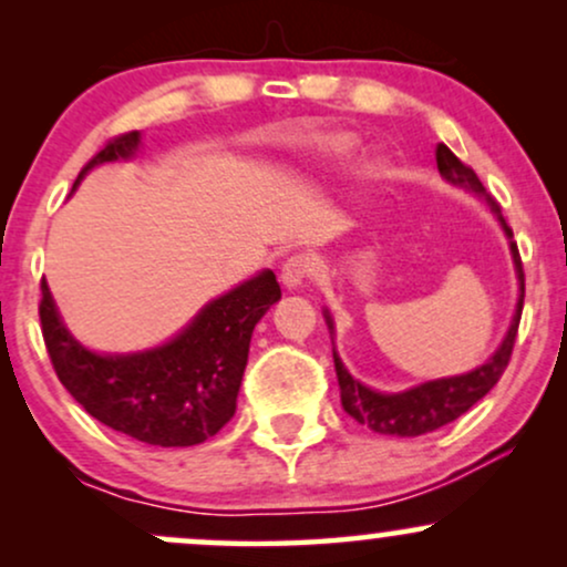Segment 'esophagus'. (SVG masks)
<instances>
[{
	"label": "esophagus",
	"instance_id": "esophagus-1",
	"mask_svg": "<svg viewBox=\"0 0 567 567\" xmlns=\"http://www.w3.org/2000/svg\"><path fill=\"white\" fill-rule=\"evenodd\" d=\"M311 271H315V261H311L309 256H292V258H288V261H285L282 275H279V277H282L285 288L298 290L306 282V277L311 275Z\"/></svg>",
	"mask_w": 567,
	"mask_h": 567
}]
</instances>
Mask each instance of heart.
I'll return each instance as SVG.
<instances>
[{
    "instance_id": "heart-1",
    "label": "heart",
    "mask_w": 567,
    "mask_h": 567,
    "mask_svg": "<svg viewBox=\"0 0 567 567\" xmlns=\"http://www.w3.org/2000/svg\"><path fill=\"white\" fill-rule=\"evenodd\" d=\"M357 148V138L343 130H324L311 138V152L320 159H341Z\"/></svg>"
}]
</instances>
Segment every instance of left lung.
I'll return each instance as SVG.
<instances>
[{
  "mask_svg": "<svg viewBox=\"0 0 567 567\" xmlns=\"http://www.w3.org/2000/svg\"><path fill=\"white\" fill-rule=\"evenodd\" d=\"M437 171L447 184L464 188V192L477 194L480 199L487 202L493 216L498 218L501 229H504L506 239H509L514 271H517L519 282V298L517 309H514L512 324L506 330L501 347L493 351L491 357L477 365L470 373L461 375H447V379H434L419 386L405 389V392H375V389L365 386L349 373L347 365L341 362L338 351L333 347V362H336V375L338 386H341V405L354 421L365 424L368 429L379 434H392V437H421V434L434 432V429L451 424V421L464 415L474 402H480L483 396L496 386L501 375H504L506 365H509V357L514 349V338H517V324L523 317V298H525V275H523V261H519L517 243H512V229L506 226L504 216H501L498 202L485 192L483 181L477 178V173L472 167H466L445 143L437 146ZM324 322H328L330 336H333V317L324 311Z\"/></svg>",
  "mask_w": 567,
  "mask_h": 567,
  "instance_id": "obj_1",
  "label": "left lung"
}]
</instances>
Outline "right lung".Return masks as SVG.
Here are the masks:
<instances>
[{"mask_svg":"<svg viewBox=\"0 0 567 567\" xmlns=\"http://www.w3.org/2000/svg\"><path fill=\"white\" fill-rule=\"evenodd\" d=\"M138 146V130L109 141L82 167L74 188L93 167L135 157ZM279 298L275 271L264 269L202 306L167 343L133 354H97L82 347L63 324L44 279L39 320L58 379L93 419L146 445L188 447L231 421L250 336Z\"/></svg>","mask_w":567,"mask_h":567,"instance_id":"right-lung-1","label":"right lung"}]
</instances>
